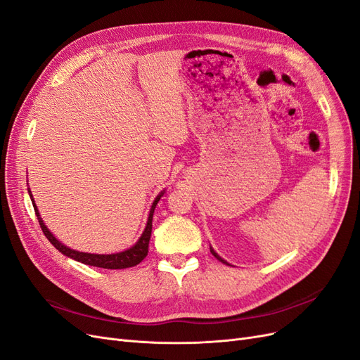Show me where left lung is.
I'll return each mask as SVG.
<instances>
[{"instance_id":"1","label":"left lung","mask_w":360,"mask_h":360,"mask_svg":"<svg viewBox=\"0 0 360 360\" xmlns=\"http://www.w3.org/2000/svg\"><path fill=\"white\" fill-rule=\"evenodd\" d=\"M210 252H212V254H213V255H214V257H216V258H217V259H221V261H222V263H226V261H225V259H222V258H221V257H219V255H217V254H216V252H214V250H213V249H212V248H210Z\"/></svg>"}]
</instances>
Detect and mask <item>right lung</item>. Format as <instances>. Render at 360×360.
I'll use <instances>...</instances> for the list:
<instances>
[{
    "instance_id": "right-lung-1",
    "label": "right lung",
    "mask_w": 360,
    "mask_h": 360,
    "mask_svg": "<svg viewBox=\"0 0 360 360\" xmlns=\"http://www.w3.org/2000/svg\"><path fill=\"white\" fill-rule=\"evenodd\" d=\"M28 193H30V198L32 201V205H34V212H36V216H37V219H39L41 231H43V234L46 236L48 240L53 246H56L61 254H64L66 257H70V258L79 261V263H84L86 266H94V267H102V269H127V267H134V266L139 264L141 261H143L147 257V254H148V243H150V237H151V226H153L151 221H153V213H155V209H156V204H158V201L160 200V197L163 195V192L159 193L158 198L153 202V205H151L150 214H148V221H147V226H146L143 236H141V238L136 242L135 246H132V248L127 249V250H123V252H118V254L97 255V254L79 252V250H73V249H70L68 246L61 245L57 240V238L51 234V231L45 226V224H43L41 217L39 214L37 207L34 204V200H32V195H31L30 191H28Z\"/></svg>"
}]
</instances>
